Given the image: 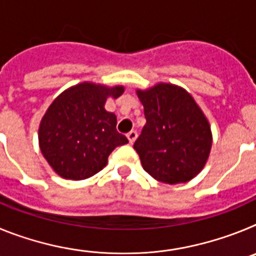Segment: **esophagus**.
Segmentation results:
<instances>
[{
    "label": "esophagus",
    "mask_w": 256,
    "mask_h": 256,
    "mask_svg": "<svg viewBox=\"0 0 256 256\" xmlns=\"http://www.w3.org/2000/svg\"><path fill=\"white\" fill-rule=\"evenodd\" d=\"M126 138H128L130 144H133L136 141V138H137V132L136 130H130V133H126Z\"/></svg>",
    "instance_id": "obj_1"
}]
</instances>
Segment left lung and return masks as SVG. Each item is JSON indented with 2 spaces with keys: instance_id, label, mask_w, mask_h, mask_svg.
<instances>
[{
  "instance_id": "8db88e82",
  "label": "left lung",
  "mask_w": 256,
  "mask_h": 256,
  "mask_svg": "<svg viewBox=\"0 0 256 256\" xmlns=\"http://www.w3.org/2000/svg\"><path fill=\"white\" fill-rule=\"evenodd\" d=\"M146 124L133 148L151 177L166 184L186 183L206 164L212 134L191 94L172 83L136 91Z\"/></svg>"
}]
</instances>
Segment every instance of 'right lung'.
<instances>
[{"instance_id": "right-lung-1", "label": "right lung", "mask_w": 256, "mask_h": 256, "mask_svg": "<svg viewBox=\"0 0 256 256\" xmlns=\"http://www.w3.org/2000/svg\"><path fill=\"white\" fill-rule=\"evenodd\" d=\"M123 86L78 83L61 92L40 119L38 142L44 159L65 180L90 178L108 164L115 148L128 144L118 133L116 116L105 110L108 97L118 98Z\"/></svg>"}]
</instances>
